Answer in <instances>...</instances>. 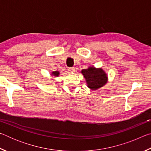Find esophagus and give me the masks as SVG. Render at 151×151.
Segmentation results:
<instances>
[{
    "mask_svg": "<svg viewBox=\"0 0 151 151\" xmlns=\"http://www.w3.org/2000/svg\"><path fill=\"white\" fill-rule=\"evenodd\" d=\"M68 71H69V72H70V73H73V72H75V67H69L68 68Z\"/></svg>",
    "mask_w": 151,
    "mask_h": 151,
    "instance_id": "34e87169",
    "label": "esophagus"
}]
</instances>
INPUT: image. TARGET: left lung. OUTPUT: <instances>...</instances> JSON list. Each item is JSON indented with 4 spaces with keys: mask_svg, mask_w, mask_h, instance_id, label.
Wrapping results in <instances>:
<instances>
[{
    "mask_svg": "<svg viewBox=\"0 0 151 151\" xmlns=\"http://www.w3.org/2000/svg\"><path fill=\"white\" fill-rule=\"evenodd\" d=\"M82 73L86 78L88 86L93 90L102 87L106 83V75L101 68L96 69L94 67H90L83 69Z\"/></svg>",
    "mask_w": 151,
    "mask_h": 151,
    "instance_id": "8db88e82",
    "label": "left lung"
}]
</instances>
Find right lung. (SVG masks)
Masks as SVG:
<instances>
[{"label":"right lung","mask_w":151,"mask_h":151,"mask_svg":"<svg viewBox=\"0 0 151 151\" xmlns=\"http://www.w3.org/2000/svg\"><path fill=\"white\" fill-rule=\"evenodd\" d=\"M52 75L54 76H58V75H59V73H58V71H55V72H52Z\"/></svg>","instance_id":"add662e5"}]
</instances>
